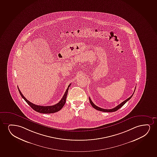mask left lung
Masks as SVG:
<instances>
[{
	"label": "left lung",
	"instance_id": "obj_1",
	"mask_svg": "<svg viewBox=\"0 0 157 157\" xmlns=\"http://www.w3.org/2000/svg\"><path fill=\"white\" fill-rule=\"evenodd\" d=\"M135 90V88L134 92L133 93V94H132V95L130 97L128 98H127V100H124V102H122L121 103H120V104H119L118 105L116 106V107H115V108H113V109H102V108H100V107H98V106H96V105L93 103V102H92V100L90 98H89V100H90V104L92 105V106L94 108V109H95L96 110H98V111H102V112H114V111H116L118 109H119L120 108H121L128 101L130 100V98H132V95H133V94L134 93Z\"/></svg>",
	"mask_w": 157,
	"mask_h": 157
}]
</instances>
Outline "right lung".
<instances>
[{
    "label": "right lung",
    "mask_w": 157,
    "mask_h": 157,
    "mask_svg": "<svg viewBox=\"0 0 157 157\" xmlns=\"http://www.w3.org/2000/svg\"><path fill=\"white\" fill-rule=\"evenodd\" d=\"M70 86H71V84L68 86L66 90L64 95H63V98H62L61 100H60V101L57 104H55L54 105H52V106H40V105H36V104H33V103L29 101L28 100H27L26 98H25V96L23 95V94L21 92L20 90H19L18 87V90L21 96H22V98L25 101V102H27V103L35 111H37V112H39V113H53L58 112L64 105L65 102H66V98H67V96L68 90H69V87Z\"/></svg>",
    "instance_id": "add662e5"
}]
</instances>
